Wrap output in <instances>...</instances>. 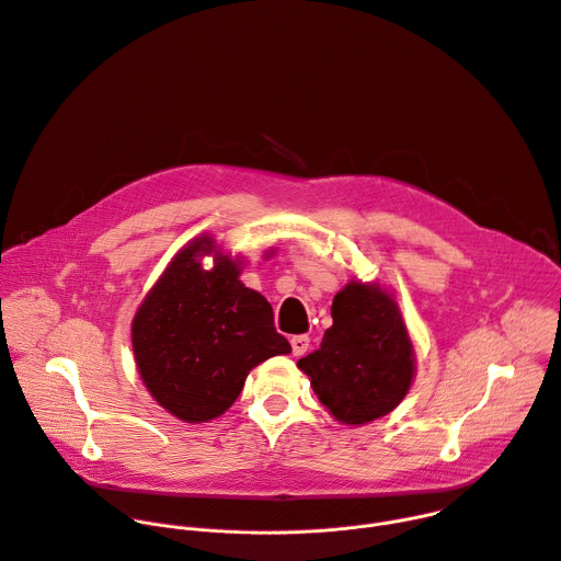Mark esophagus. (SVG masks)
<instances>
[{"instance_id": "esophagus-1", "label": "esophagus", "mask_w": 561, "mask_h": 561, "mask_svg": "<svg viewBox=\"0 0 561 561\" xmlns=\"http://www.w3.org/2000/svg\"><path fill=\"white\" fill-rule=\"evenodd\" d=\"M308 344H310V340L306 337V335H295L293 340H290V346H293V355H304L306 351H308Z\"/></svg>"}]
</instances>
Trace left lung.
<instances>
[{"label":"left lung","mask_w":561,"mask_h":561,"mask_svg":"<svg viewBox=\"0 0 561 561\" xmlns=\"http://www.w3.org/2000/svg\"><path fill=\"white\" fill-rule=\"evenodd\" d=\"M322 346L297 362L314 394L342 424L388 415L415 377V351L397 301L379 284H346L331 306Z\"/></svg>","instance_id":"left-lung-1"}]
</instances>
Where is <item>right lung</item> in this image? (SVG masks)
<instances>
[{
  "label": "right lung",
  "instance_id": "right-lung-1",
  "mask_svg": "<svg viewBox=\"0 0 561 561\" xmlns=\"http://www.w3.org/2000/svg\"><path fill=\"white\" fill-rule=\"evenodd\" d=\"M214 255L206 272L201 257ZM242 262L210 234L186 244L154 282L133 317V353L154 402L182 422L226 413L247 375L290 344L275 331L273 306L239 282Z\"/></svg>",
  "mask_w": 561,
  "mask_h": 561
}]
</instances>
